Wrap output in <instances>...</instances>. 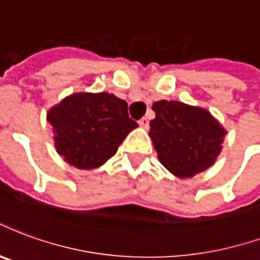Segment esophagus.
<instances>
[{
	"label": "esophagus",
	"mask_w": 260,
	"mask_h": 260,
	"mask_svg": "<svg viewBox=\"0 0 260 260\" xmlns=\"http://www.w3.org/2000/svg\"><path fill=\"white\" fill-rule=\"evenodd\" d=\"M139 125L142 128H147V126H149V118H147V117H143V118L139 121Z\"/></svg>",
	"instance_id": "esophagus-1"
}]
</instances>
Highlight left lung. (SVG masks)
Masks as SVG:
<instances>
[{"label":"left lung","mask_w":260,"mask_h":260,"mask_svg":"<svg viewBox=\"0 0 260 260\" xmlns=\"http://www.w3.org/2000/svg\"><path fill=\"white\" fill-rule=\"evenodd\" d=\"M151 109L149 136L171 174L193 178L215 164L228 131L207 109L178 101H158Z\"/></svg>","instance_id":"obj_1"}]
</instances>
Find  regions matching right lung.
<instances>
[{"mask_svg": "<svg viewBox=\"0 0 260 260\" xmlns=\"http://www.w3.org/2000/svg\"><path fill=\"white\" fill-rule=\"evenodd\" d=\"M47 120L57 154L77 169L102 167L138 128L128 115L126 102L109 92L71 93L52 106Z\"/></svg>", "mask_w": 260, "mask_h": 260, "instance_id": "1", "label": "right lung"}]
</instances>
